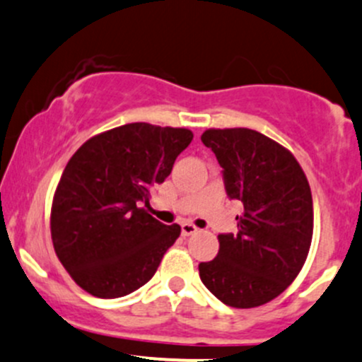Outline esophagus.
I'll return each mask as SVG.
<instances>
[{
	"label": "esophagus",
	"instance_id": "34e87169",
	"mask_svg": "<svg viewBox=\"0 0 362 362\" xmlns=\"http://www.w3.org/2000/svg\"><path fill=\"white\" fill-rule=\"evenodd\" d=\"M197 232V227L192 226V223H182V235L184 238H189V235L196 234Z\"/></svg>",
	"mask_w": 362,
	"mask_h": 362
}]
</instances>
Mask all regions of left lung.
I'll use <instances>...</instances> for the list:
<instances>
[{
    "label": "left lung",
    "mask_w": 362,
    "mask_h": 362,
    "mask_svg": "<svg viewBox=\"0 0 362 362\" xmlns=\"http://www.w3.org/2000/svg\"><path fill=\"white\" fill-rule=\"evenodd\" d=\"M201 140L222 166L229 199L245 211L235 234H218V255L201 262L199 277L226 305H264L305 264L314 229L309 182L290 151L255 130H206Z\"/></svg>",
    "instance_id": "left-lung-1"
}]
</instances>
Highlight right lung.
I'll list each match as a JSON object with an SVG mask.
<instances>
[{
	"label": "right lung",
	"instance_id": "1",
	"mask_svg": "<svg viewBox=\"0 0 362 362\" xmlns=\"http://www.w3.org/2000/svg\"><path fill=\"white\" fill-rule=\"evenodd\" d=\"M192 136L185 128L130 123L86 140L69 159L53 196L52 241L90 295H130L158 271L180 226H165L144 206Z\"/></svg>",
	"mask_w": 362,
	"mask_h": 362
}]
</instances>
